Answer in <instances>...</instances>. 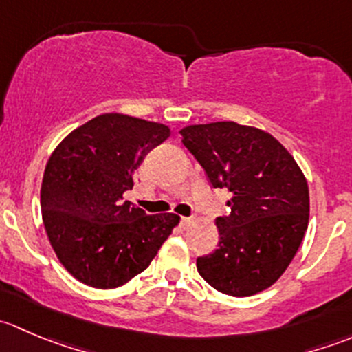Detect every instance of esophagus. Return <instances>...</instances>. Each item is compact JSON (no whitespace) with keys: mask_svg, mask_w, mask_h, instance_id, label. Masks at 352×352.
Returning <instances> with one entry per match:
<instances>
[{"mask_svg":"<svg viewBox=\"0 0 352 352\" xmlns=\"http://www.w3.org/2000/svg\"><path fill=\"white\" fill-rule=\"evenodd\" d=\"M192 223H194L192 218H180V228L187 230L190 225H192Z\"/></svg>","mask_w":352,"mask_h":352,"instance_id":"esophagus-1","label":"esophagus"}]
</instances>
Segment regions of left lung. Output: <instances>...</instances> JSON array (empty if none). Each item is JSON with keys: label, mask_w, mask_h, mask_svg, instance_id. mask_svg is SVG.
<instances>
[{"label": "left lung", "mask_w": 352, "mask_h": 352, "mask_svg": "<svg viewBox=\"0 0 352 352\" xmlns=\"http://www.w3.org/2000/svg\"><path fill=\"white\" fill-rule=\"evenodd\" d=\"M182 143L214 189H228V216H218V248L197 257L214 289L252 296L274 285L298 252L308 226V184L271 134L236 122L184 127Z\"/></svg>", "instance_id": "obj_1"}]
</instances>
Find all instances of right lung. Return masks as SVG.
I'll return each mask as SVG.
<instances>
[{"label":"right lung","instance_id":"1","mask_svg":"<svg viewBox=\"0 0 352 352\" xmlns=\"http://www.w3.org/2000/svg\"><path fill=\"white\" fill-rule=\"evenodd\" d=\"M163 124L104 113L67 134L45 166L41 208L45 232L66 271L98 289L143 272L179 216L146 214L124 201L144 156L168 140Z\"/></svg>","mask_w":352,"mask_h":352}]
</instances>
